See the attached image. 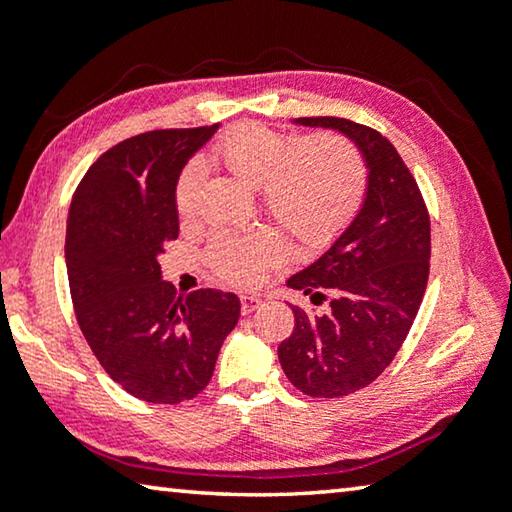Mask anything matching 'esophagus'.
Returning a JSON list of instances; mask_svg holds the SVG:
<instances>
[{"mask_svg":"<svg viewBox=\"0 0 512 512\" xmlns=\"http://www.w3.org/2000/svg\"><path fill=\"white\" fill-rule=\"evenodd\" d=\"M259 305H262V298L259 296H241V314L255 312Z\"/></svg>","mask_w":512,"mask_h":512,"instance_id":"esophagus-1","label":"esophagus"}]
</instances>
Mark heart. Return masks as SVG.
<instances>
[{"label": "heart", "instance_id": "b5f03b06", "mask_svg": "<svg viewBox=\"0 0 512 512\" xmlns=\"http://www.w3.org/2000/svg\"><path fill=\"white\" fill-rule=\"evenodd\" d=\"M216 157L227 173L262 191L264 212L305 246H319L342 232L367 189L360 154L335 134L298 141L262 123H241L221 136ZM202 173L200 161H191L177 177L175 207L182 218L193 214ZM280 255V243L264 232L223 234L209 246L216 273L232 285H255Z\"/></svg>", "mask_w": 512, "mask_h": 512}]
</instances>
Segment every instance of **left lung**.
I'll return each instance as SVG.
<instances>
[{"label": "left lung", "instance_id": "8db88e82", "mask_svg": "<svg viewBox=\"0 0 512 512\" xmlns=\"http://www.w3.org/2000/svg\"><path fill=\"white\" fill-rule=\"evenodd\" d=\"M337 129L367 161L358 216L316 262L287 285L323 300L316 316L294 307V332L278 346L291 385L314 399H339L371 385L408 337L428 282L431 218L415 177L383 134L346 118H296Z\"/></svg>", "mask_w": 512, "mask_h": 512}]
</instances>
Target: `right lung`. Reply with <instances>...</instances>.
<instances>
[{
	"label": "right lung",
	"mask_w": 512,
	"mask_h": 512,
	"mask_svg": "<svg viewBox=\"0 0 512 512\" xmlns=\"http://www.w3.org/2000/svg\"><path fill=\"white\" fill-rule=\"evenodd\" d=\"M216 129H154L120 141L86 170L70 202L66 266L79 328L104 371L148 403L198 396L239 321L237 296H177L157 259L180 234L177 177Z\"/></svg>",
	"instance_id": "obj_1"
}]
</instances>
